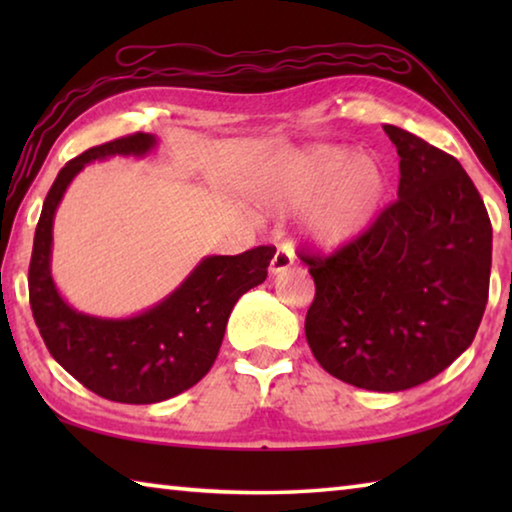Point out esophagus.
<instances>
[{"label": "esophagus", "instance_id": "1", "mask_svg": "<svg viewBox=\"0 0 512 512\" xmlns=\"http://www.w3.org/2000/svg\"><path fill=\"white\" fill-rule=\"evenodd\" d=\"M293 259L296 257H293V250L289 246H277L271 264H268V273L277 275V273L287 271V268L293 264Z\"/></svg>", "mask_w": 512, "mask_h": 512}]
</instances>
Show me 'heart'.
I'll use <instances>...</instances> for the list:
<instances>
[{
    "label": "heart",
    "instance_id": "heart-1",
    "mask_svg": "<svg viewBox=\"0 0 512 512\" xmlns=\"http://www.w3.org/2000/svg\"><path fill=\"white\" fill-rule=\"evenodd\" d=\"M388 187L386 169L370 155L345 146H309L291 151L259 180L255 201L273 212L302 210L316 203L309 235L325 246H339L361 235L375 221Z\"/></svg>",
    "mask_w": 512,
    "mask_h": 512
}]
</instances>
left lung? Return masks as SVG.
Segmentation results:
<instances>
[{
  "label": "left lung",
  "instance_id": "obj_1",
  "mask_svg": "<svg viewBox=\"0 0 512 512\" xmlns=\"http://www.w3.org/2000/svg\"><path fill=\"white\" fill-rule=\"evenodd\" d=\"M397 201L332 255L300 253L316 296L305 334L329 375L366 391L420 386L470 348L490 289L492 225L454 155L386 124Z\"/></svg>",
  "mask_w": 512,
  "mask_h": 512
}]
</instances>
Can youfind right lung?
I'll return each mask as SVG.
<instances>
[{
    "label": "right lung",
    "mask_w": 512,
    "mask_h": 512,
    "mask_svg": "<svg viewBox=\"0 0 512 512\" xmlns=\"http://www.w3.org/2000/svg\"><path fill=\"white\" fill-rule=\"evenodd\" d=\"M153 146V135L135 133L69 160L42 205L29 264L33 320L51 357L92 393L121 404H155L198 384L219 354L232 307L266 280L275 255L273 246H257L205 257L176 291L133 318H99L69 307L51 280V228L60 198L88 162L140 158Z\"/></svg>",
    "instance_id": "right-lung-1"
}]
</instances>
